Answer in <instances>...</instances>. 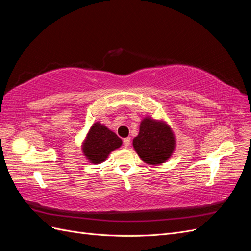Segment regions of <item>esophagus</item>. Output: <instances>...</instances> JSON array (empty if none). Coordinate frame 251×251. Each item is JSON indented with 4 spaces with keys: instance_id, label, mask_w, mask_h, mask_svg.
<instances>
[{
    "instance_id": "34e87169",
    "label": "esophagus",
    "mask_w": 251,
    "mask_h": 251,
    "mask_svg": "<svg viewBox=\"0 0 251 251\" xmlns=\"http://www.w3.org/2000/svg\"><path fill=\"white\" fill-rule=\"evenodd\" d=\"M130 144H131V138L130 137H126V138L124 139V147L125 148H127L128 146H130Z\"/></svg>"
}]
</instances>
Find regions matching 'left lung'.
<instances>
[{
  "instance_id": "1",
  "label": "left lung",
  "mask_w": 251,
  "mask_h": 251,
  "mask_svg": "<svg viewBox=\"0 0 251 251\" xmlns=\"http://www.w3.org/2000/svg\"><path fill=\"white\" fill-rule=\"evenodd\" d=\"M134 149L144 162L159 164L168 160L175 148V139L169 126L146 118L139 134L133 140Z\"/></svg>"
}]
</instances>
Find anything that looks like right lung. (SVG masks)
<instances>
[{"mask_svg": "<svg viewBox=\"0 0 251 251\" xmlns=\"http://www.w3.org/2000/svg\"><path fill=\"white\" fill-rule=\"evenodd\" d=\"M121 143L123 141L115 133L97 123L91 127L82 150L91 162L100 163L105 160L112 151L118 149Z\"/></svg>", "mask_w": 251, "mask_h": 251, "instance_id": "right-lung-1", "label": "right lung"}]
</instances>
